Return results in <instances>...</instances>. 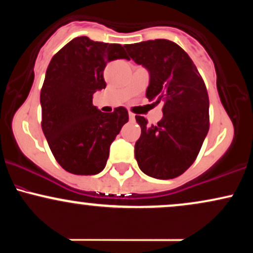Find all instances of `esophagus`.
<instances>
[{"mask_svg":"<svg viewBox=\"0 0 253 253\" xmlns=\"http://www.w3.org/2000/svg\"><path fill=\"white\" fill-rule=\"evenodd\" d=\"M128 117H129V121H135V115L133 114V113H129Z\"/></svg>","mask_w":253,"mask_h":253,"instance_id":"34e87169","label":"esophagus"}]
</instances>
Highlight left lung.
I'll return each instance as SVG.
<instances>
[{"instance_id":"obj_1","label":"left lung","mask_w":253,"mask_h":253,"mask_svg":"<svg viewBox=\"0 0 253 253\" xmlns=\"http://www.w3.org/2000/svg\"><path fill=\"white\" fill-rule=\"evenodd\" d=\"M129 57L150 72L146 97L163 102V118L147 125L136 115L141 135L134 146L147 176L170 179L195 162L210 129V98L195 64L181 46L167 39L126 45Z\"/></svg>"}]
</instances>
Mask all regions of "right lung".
Here are the masks:
<instances>
[{
	"label": "right lung",
	"instance_id": "add662e5",
	"mask_svg": "<svg viewBox=\"0 0 253 253\" xmlns=\"http://www.w3.org/2000/svg\"><path fill=\"white\" fill-rule=\"evenodd\" d=\"M128 59L120 43L92 42L77 37L52 57L42 92V127L60 167L74 175H96L104 169L110 144L128 121L118 107L102 113L92 95L106 88L107 63Z\"/></svg>",
	"mask_w": 253,
	"mask_h": 253
}]
</instances>
